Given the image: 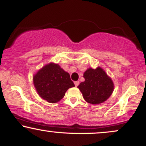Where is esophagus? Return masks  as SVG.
I'll use <instances>...</instances> for the list:
<instances>
[{
  "label": "esophagus",
  "mask_w": 146,
  "mask_h": 146,
  "mask_svg": "<svg viewBox=\"0 0 146 146\" xmlns=\"http://www.w3.org/2000/svg\"><path fill=\"white\" fill-rule=\"evenodd\" d=\"M74 84H75V86H78L79 85V84H80V82H79V81H75V82H74Z\"/></svg>",
  "instance_id": "obj_1"
}]
</instances>
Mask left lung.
Masks as SVG:
<instances>
[{"label":"left lung","instance_id":"8db88e82","mask_svg":"<svg viewBox=\"0 0 146 146\" xmlns=\"http://www.w3.org/2000/svg\"><path fill=\"white\" fill-rule=\"evenodd\" d=\"M85 81L78 86L85 101L91 104H98L108 100L113 92L114 84L101 67L89 68L84 73Z\"/></svg>","mask_w":146,"mask_h":146}]
</instances>
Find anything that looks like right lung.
Returning <instances> with one entry per match:
<instances>
[{"label":"right lung","instance_id":"1","mask_svg":"<svg viewBox=\"0 0 146 146\" xmlns=\"http://www.w3.org/2000/svg\"><path fill=\"white\" fill-rule=\"evenodd\" d=\"M33 80L38 95L49 103L58 102L68 88L75 86L69 73L64 71L58 64L52 62L37 72Z\"/></svg>","mask_w":146,"mask_h":146}]
</instances>
